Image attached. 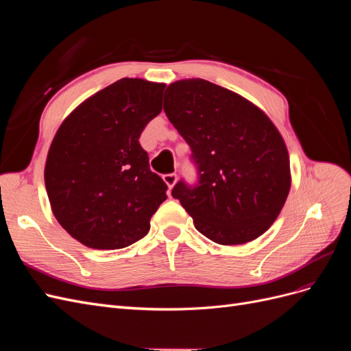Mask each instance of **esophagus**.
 I'll list each match as a JSON object with an SVG mask.
<instances>
[{"label": "esophagus", "mask_w": 351, "mask_h": 351, "mask_svg": "<svg viewBox=\"0 0 351 351\" xmlns=\"http://www.w3.org/2000/svg\"><path fill=\"white\" fill-rule=\"evenodd\" d=\"M162 178H164L165 184H167L169 189H173V186H174V184H176V182H177V174H174V173L164 174V176H162Z\"/></svg>", "instance_id": "1"}]
</instances>
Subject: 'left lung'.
<instances>
[{"mask_svg":"<svg viewBox=\"0 0 351 351\" xmlns=\"http://www.w3.org/2000/svg\"><path fill=\"white\" fill-rule=\"evenodd\" d=\"M164 111L197 167L195 186L182 180L171 192L196 230L224 246L262 236L291 186L289 151L268 115L204 79L169 84Z\"/></svg>","mask_w":351,"mask_h":351,"instance_id":"left-lung-1","label":"left lung"}]
</instances>
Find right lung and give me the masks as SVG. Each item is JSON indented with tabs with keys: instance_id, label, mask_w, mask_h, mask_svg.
I'll list each match as a JSON object with an SVG mask.
<instances>
[{
	"instance_id": "add662e5",
	"label": "right lung",
	"mask_w": 351,
	"mask_h": 351,
	"mask_svg": "<svg viewBox=\"0 0 351 351\" xmlns=\"http://www.w3.org/2000/svg\"><path fill=\"white\" fill-rule=\"evenodd\" d=\"M164 83L124 77L62 121L49 146L45 187L54 217L92 249L130 246L151 228L167 184L139 137L162 110Z\"/></svg>"
}]
</instances>
